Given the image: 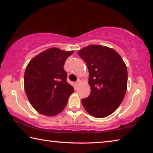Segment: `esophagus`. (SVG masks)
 <instances>
[{
	"label": "esophagus",
	"instance_id": "esophagus-1",
	"mask_svg": "<svg viewBox=\"0 0 153 153\" xmlns=\"http://www.w3.org/2000/svg\"><path fill=\"white\" fill-rule=\"evenodd\" d=\"M82 77H79L78 78V80H77V81L76 82V85L77 86H78V85H79L80 84H81L82 83Z\"/></svg>",
	"mask_w": 153,
	"mask_h": 153
}]
</instances>
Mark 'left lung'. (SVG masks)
Segmentation results:
<instances>
[{
  "instance_id": "1",
  "label": "left lung",
  "mask_w": 153,
  "mask_h": 153,
  "mask_svg": "<svg viewBox=\"0 0 153 153\" xmlns=\"http://www.w3.org/2000/svg\"><path fill=\"white\" fill-rule=\"evenodd\" d=\"M86 63L91 89L90 96L82 99L90 115L104 118L119 107L128 86V71L121 56L114 49L102 45H90L78 51Z\"/></svg>"
}]
</instances>
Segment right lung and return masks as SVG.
I'll return each mask as SVG.
<instances>
[{
    "instance_id": "add662e5",
    "label": "right lung",
    "mask_w": 153,
    "mask_h": 153,
    "mask_svg": "<svg viewBox=\"0 0 153 153\" xmlns=\"http://www.w3.org/2000/svg\"><path fill=\"white\" fill-rule=\"evenodd\" d=\"M74 51L53 47L35 56L24 74V89L30 104L38 113L55 116L66 107L74 87L67 82L63 66Z\"/></svg>"
}]
</instances>
